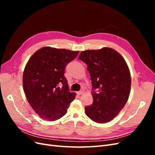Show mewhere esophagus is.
I'll return each mask as SVG.
<instances>
[{"label":"esophagus","mask_w":155,"mask_h":155,"mask_svg":"<svg viewBox=\"0 0 155 155\" xmlns=\"http://www.w3.org/2000/svg\"><path fill=\"white\" fill-rule=\"evenodd\" d=\"M83 93H84V91H83V90H81V91H79V92H77L78 95H81L82 94H83Z\"/></svg>","instance_id":"obj_1"}]
</instances>
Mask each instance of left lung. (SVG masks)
Here are the masks:
<instances>
[{"label":"left lung","instance_id":"1","mask_svg":"<svg viewBox=\"0 0 155 155\" xmlns=\"http://www.w3.org/2000/svg\"><path fill=\"white\" fill-rule=\"evenodd\" d=\"M78 59L87 64L93 89V103L85 107V114L95 122H109L129 99L131 78L127 64L118 51L109 47L83 51Z\"/></svg>","mask_w":155,"mask_h":155}]
</instances>
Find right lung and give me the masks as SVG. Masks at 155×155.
<instances>
[{
	"instance_id": "1",
	"label": "right lung",
	"mask_w": 155,
	"mask_h": 155,
	"mask_svg": "<svg viewBox=\"0 0 155 155\" xmlns=\"http://www.w3.org/2000/svg\"><path fill=\"white\" fill-rule=\"evenodd\" d=\"M79 51L45 46L33 54L26 64L22 85L27 100L41 118L55 121L63 117L76 97L64 76L67 64Z\"/></svg>"
}]
</instances>
